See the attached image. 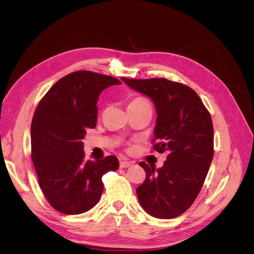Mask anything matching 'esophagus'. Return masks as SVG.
<instances>
[{
    "mask_svg": "<svg viewBox=\"0 0 254 254\" xmlns=\"http://www.w3.org/2000/svg\"><path fill=\"white\" fill-rule=\"evenodd\" d=\"M133 163L132 162H129V161H121L120 163V166L121 168H127V167H130Z\"/></svg>",
    "mask_w": 254,
    "mask_h": 254,
    "instance_id": "esophagus-1",
    "label": "esophagus"
}]
</instances>
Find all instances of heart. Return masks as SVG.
<instances>
[{
    "label": "heart",
    "instance_id": "obj_1",
    "mask_svg": "<svg viewBox=\"0 0 254 254\" xmlns=\"http://www.w3.org/2000/svg\"><path fill=\"white\" fill-rule=\"evenodd\" d=\"M135 105V104H149L147 99H145L144 97H136V98H133L131 102L129 103V105Z\"/></svg>",
    "mask_w": 254,
    "mask_h": 254
}]
</instances>
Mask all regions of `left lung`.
<instances>
[{"label":"left lung","mask_w":254,"mask_h":254,"mask_svg":"<svg viewBox=\"0 0 254 254\" xmlns=\"http://www.w3.org/2000/svg\"><path fill=\"white\" fill-rule=\"evenodd\" d=\"M128 87L149 97L156 107L153 148L168 155L162 167L140 162L146 179L136 189L143 209L160 219L183 214L200 191L213 160L211 115L196 92L165 78L129 79Z\"/></svg>","instance_id":"left-lung-1"}]
</instances>
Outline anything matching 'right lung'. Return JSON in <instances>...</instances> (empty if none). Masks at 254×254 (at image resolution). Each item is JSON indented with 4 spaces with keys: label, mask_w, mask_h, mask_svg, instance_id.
Returning a JSON list of instances; mask_svg holds the SVG:
<instances>
[{
    "label": "right lung",
    "mask_w": 254,
    "mask_h": 254,
    "mask_svg": "<svg viewBox=\"0 0 254 254\" xmlns=\"http://www.w3.org/2000/svg\"><path fill=\"white\" fill-rule=\"evenodd\" d=\"M112 76L78 71L59 79L35 111L30 137L32 160L45 198L67 215L92 209L104 190L102 177L117 171V157L84 160L82 139L96 126L98 96L121 84Z\"/></svg>",
    "instance_id": "right-lung-1"
}]
</instances>
